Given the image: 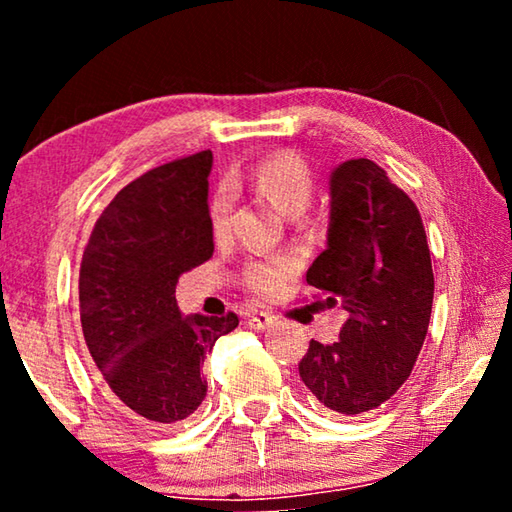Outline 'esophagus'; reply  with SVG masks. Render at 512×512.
I'll return each mask as SVG.
<instances>
[{"instance_id":"1","label":"esophagus","mask_w":512,"mask_h":512,"mask_svg":"<svg viewBox=\"0 0 512 512\" xmlns=\"http://www.w3.org/2000/svg\"><path fill=\"white\" fill-rule=\"evenodd\" d=\"M246 325H248L250 329H268L271 325H275V316L268 314V311H259V314L248 316Z\"/></svg>"}]
</instances>
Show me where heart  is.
I'll list each match as a JSON object with an SVG mask.
<instances>
[{"instance_id": "1", "label": "heart", "mask_w": 512, "mask_h": 512, "mask_svg": "<svg viewBox=\"0 0 512 512\" xmlns=\"http://www.w3.org/2000/svg\"><path fill=\"white\" fill-rule=\"evenodd\" d=\"M248 185L253 192L264 198L284 216H300L314 198V173L309 164L298 153L280 151L259 160L248 173ZM230 212H232V187L219 185L207 203V219L216 241L230 235ZM296 271V262L291 257H268L246 268V287L259 298H271L280 291L282 282Z\"/></svg>"}]
</instances>
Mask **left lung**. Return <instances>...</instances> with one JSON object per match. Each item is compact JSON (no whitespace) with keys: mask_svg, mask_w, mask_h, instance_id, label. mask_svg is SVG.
Returning <instances> with one entry per match:
<instances>
[{"mask_svg":"<svg viewBox=\"0 0 512 512\" xmlns=\"http://www.w3.org/2000/svg\"><path fill=\"white\" fill-rule=\"evenodd\" d=\"M327 248L307 284L350 318L339 341H311L300 379L334 415L368 413L391 400L418 361L433 305L427 232L415 203L372 160L329 176Z\"/></svg>","mask_w":512,"mask_h":512,"instance_id":"1","label":"left lung"}]
</instances>
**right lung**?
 Segmentation results:
<instances>
[{
  "label": "right lung",
  "mask_w": 512,
  "mask_h": 512,
  "mask_svg": "<svg viewBox=\"0 0 512 512\" xmlns=\"http://www.w3.org/2000/svg\"><path fill=\"white\" fill-rule=\"evenodd\" d=\"M212 151L146 171L112 198L85 246L79 302L101 384L121 409L151 424L192 415L207 393L205 354L239 318L183 316L178 277L207 262Z\"/></svg>",
  "instance_id": "right-lung-1"
}]
</instances>
